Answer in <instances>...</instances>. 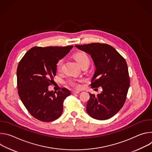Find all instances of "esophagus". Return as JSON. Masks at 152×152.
Masks as SVG:
<instances>
[{"mask_svg": "<svg viewBox=\"0 0 152 152\" xmlns=\"http://www.w3.org/2000/svg\"><path fill=\"white\" fill-rule=\"evenodd\" d=\"M80 93V92L79 91H75V90H73V91H72V94H79Z\"/></svg>", "mask_w": 152, "mask_h": 152, "instance_id": "esophagus-1", "label": "esophagus"}]
</instances>
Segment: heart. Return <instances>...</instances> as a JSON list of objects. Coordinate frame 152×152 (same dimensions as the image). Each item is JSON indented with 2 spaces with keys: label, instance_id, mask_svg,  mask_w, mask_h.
I'll use <instances>...</instances> for the list:
<instances>
[{
  "label": "heart",
  "instance_id": "b5f03b06",
  "mask_svg": "<svg viewBox=\"0 0 152 152\" xmlns=\"http://www.w3.org/2000/svg\"><path fill=\"white\" fill-rule=\"evenodd\" d=\"M74 57L80 67H82L83 66H84V65L89 64V63H90L89 57L85 53H83V52L77 53L74 55ZM63 64H64V59H59L57 61L56 64V68L57 71H58V72L61 71L62 66H63ZM83 81V79H71L67 81V83L69 85L73 86V87L77 88V89H79L80 88V83Z\"/></svg>",
  "mask_w": 152,
  "mask_h": 152
}]
</instances>
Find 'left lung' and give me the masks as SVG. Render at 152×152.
<instances>
[{
    "label": "left lung",
    "mask_w": 152,
    "mask_h": 152,
    "mask_svg": "<svg viewBox=\"0 0 152 152\" xmlns=\"http://www.w3.org/2000/svg\"><path fill=\"white\" fill-rule=\"evenodd\" d=\"M75 46L91 55L96 67L91 86H101L103 90L97 95L90 93L86 111L95 119H109L121 110L126 99L130 86L127 63L109 45L96 42Z\"/></svg>",
    "instance_id": "1"
}]
</instances>
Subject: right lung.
Returning a JSON list of instances; mask_svg holds the SVG:
<instances>
[{
	"instance_id": "1",
	"label": "right lung",
	"mask_w": 152,
	"mask_h": 152,
	"mask_svg": "<svg viewBox=\"0 0 152 152\" xmlns=\"http://www.w3.org/2000/svg\"><path fill=\"white\" fill-rule=\"evenodd\" d=\"M73 46L34 47L18 63L17 69L18 96L28 112L43 122L52 121L62 113L64 99L70 91L62 88L49 91L48 86L56 76V64Z\"/></svg>"
}]
</instances>
